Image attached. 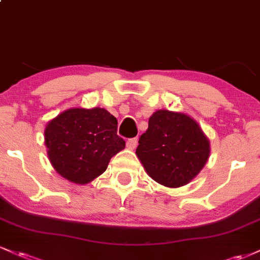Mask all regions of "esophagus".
I'll list each match as a JSON object with an SVG mask.
<instances>
[{"label":"esophagus","instance_id":"obj_1","mask_svg":"<svg viewBox=\"0 0 260 260\" xmlns=\"http://www.w3.org/2000/svg\"><path fill=\"white\" fill-rule=\"evenodd\" d=\"M137 145H138V139L137 138H132V139L127 140V148L129 149V150H134V149L137 148Z\"/></svg>","mask_w":260,"mask_h":260}]
</instances>
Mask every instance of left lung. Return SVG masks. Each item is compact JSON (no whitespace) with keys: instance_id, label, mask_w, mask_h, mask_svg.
Listing matches in <instances>:
<instances>
[{"instance_id":"1","label":"left lung","mask_w":260,"mask_h":260,"mask_svg":"<svg viewBox=\"0 0 260 260\" xmlns=\"http://www.w3.org/2000/svg\"><path fill=\"white\" fill-rule=\"evenodd\" d=\"M136 154L155 182L178 188L189 183L204 168L210 142L189 115L157 110L149 117Z\"/></svg>"}]
</instances>
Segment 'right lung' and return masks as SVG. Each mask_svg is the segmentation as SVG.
Masks as SVG:
<instances>
[{
	"instance_id": "1",
	"label": "right lung",
	"mask_w": 260,
	"mask_h": 260,
	"mask_svg": "<svg viewBox=\"0 0 260 260\" xmlns=\"http://www.w3.org/2000/svg\"><path fill=\"white\" fill-rule=\"evenodd\" d=\"M45 145L59 176L86 184L105 172L126 143L117 136V120L107 110L72 107L46 124Z\"/></svg>"
}]
</instances>
